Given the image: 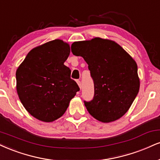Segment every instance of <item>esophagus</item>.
<instances>
[{
  "mask_svg": "<svg viewBox=\"0 0 160 160\" xmlns=\"http://www.w3.org/2000/svg\"><path fill=\"white\" fill-rule=\"evenodd\" d=\"M77 82H78L79 87H80V88H81V82H80V80H77Z\"/></svg>",
  "mask_w": 160,
  "mask_h": 160,
  "instance_id": "obj_1",
  "label": "esophagus"
}]
</instances>
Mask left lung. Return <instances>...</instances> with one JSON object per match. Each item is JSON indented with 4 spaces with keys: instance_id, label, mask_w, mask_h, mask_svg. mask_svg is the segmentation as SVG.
<instances>
[{
    "instance_id": "left-lung-1",
    "label": "left lung",
    "mask_w": 160,
    "mask_h": 160,
    "mask_svg": "<svg viewBox=\"0 0 160 160\" xmlns=\"http://www.w3.org/2000/svg\"><path fill=\"white\" fill-rule=\"evenodd\" d=\"M72 52L84 59L94 80V98L84 102L89 114L103 123L122 118L139 90L136 61L118 43L100 37L74 42Z\"/></svg>"
}]
</instances>
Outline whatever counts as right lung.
<instances>
[{"instance_id":"right-lung-1","label":"right lung","mask_w":160,"mask_h":160,"mask_svg":"<svg viewBox=\"0 0 160 160\" xmlns=\"http://www.w3.org/2000/svg\"><path fill=\"white\" fill-rule=\"evenodd\" d=\"M70 45L61 39L32 48L17 68L16 90L32 116L44 122L60 118L80 88L64 65Z\"/></svg>"}]
</instances>
